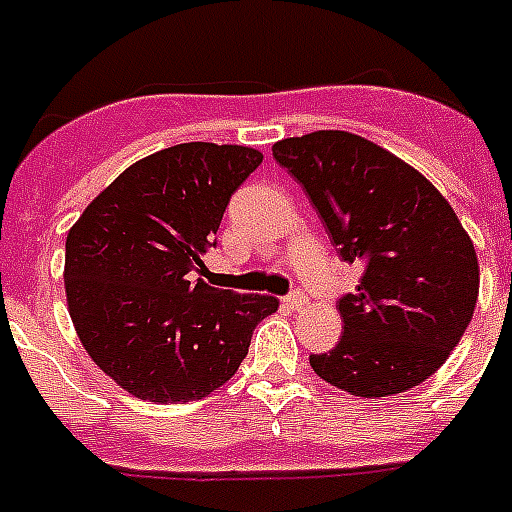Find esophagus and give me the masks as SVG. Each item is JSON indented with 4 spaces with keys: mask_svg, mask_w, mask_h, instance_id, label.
Wrapping results in <instances>:
<instances>
[{
    "mask_svg": "<svg viewBox=\"0 0 512 512\" xmlns=\"http://www.w3.org/2000/svg\"><path fill=\"white\" fill-rule=\"evenodd\" d=\"M281 305H284L286 310H299L302 305H307V297L302 292H289L281 299Z\"/></svg>",
    "mask_w": 512,
    "mask_h": 512,
    "instance_id": "34e87169",
    "label": "esophagus"
}]
</instances>
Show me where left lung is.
Instances as JSON below:
<instances>
[{"label": "left lung", "mask_w": 512, "mask_h": 512, "mask_svg": "<svg viewBox=\"0 0 512 512\" xmlns=\"http://www.w3.org/2000/svg\"><path fill=\"white\" fill-rule=\"evenodd\" d=\"M305 189L344 263L363 265L339 297L344 334L310 355L313 371L355 397H389L431 376L458 347L479 297L471 236L431 181L347 131L273 144Z\"/></svg>", "instance_id": "obj_1"}]
</instances>
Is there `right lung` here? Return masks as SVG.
I'll return each instance as SVG.
<instances>
[{"instance_id": "1", "label": "right lung", "mask_w": 512, "mask_h": 512, "mask_svg": "<svg viewBox=\"0 0 512 512\" xmlns=\"http://www.w3.org/2000/svg\"><path fill=\"white\" fill-rule=\"evenodd\" d=\"M257 149L189 141L120 173L65 242L70 318L91 360L128 394L191 402L226 384L278 299L215 289L194 273L215 247Z\"/></svg>"}]
</instances>
